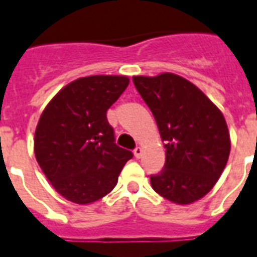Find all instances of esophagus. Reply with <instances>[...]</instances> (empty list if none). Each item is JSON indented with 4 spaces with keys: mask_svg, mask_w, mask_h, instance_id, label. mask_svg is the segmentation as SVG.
<instances>
[{
    "mask_svg": "<svg viewBox=\"0 0 257 257\" xmlns=\"http://www.w3.org/2000/svg\"><path fill=\"white\" fill-rule=\"evenodd\" d=\"M133 153H135V157H136V158H141V157H143V153H144L143 148L137 147V148H136V149H135V152H133Z\"/></svg>",
    "mask_w": 257,
    "mask_h": 257,
    "instance_id": "34e87169",
    "label": "esophagus"
}]
</instances>
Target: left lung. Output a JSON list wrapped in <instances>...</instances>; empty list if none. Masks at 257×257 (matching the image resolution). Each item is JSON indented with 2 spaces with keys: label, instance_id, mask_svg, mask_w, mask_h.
Listing matches in <instances>:
<instances>
[{
  "label": "left lung",
  "instance_id": "1",
  "mask_svg": "<svg viewBox=\"0 0 257 257\" xmlns=\"http://www.w3.org/2000/svg\"><path fill=\"white\" fill-rule=\"evenodd\" d=\"M136 88L150 108L165 147V166L150 177L152 187L177 204L199 201L215 186L231 150L224 116L187 79L162 72L133 76Z\"/></svg>",
  "mask_w": 257,
  "mask_h": 257
}]
</instances>
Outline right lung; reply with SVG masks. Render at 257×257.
<instances>
[{"label":"right lung","mask_w":257,"mask_h":257,"mask_svg":"<svg viewBox=\"0 0 257 257\" xmlns=\"http://www.w3.org/2000/svg\"><path fill=\"white\" fill-rule=\"evenodd\" d=\"M129 84L124 75L71 81L50 100L34 136L35 158L67 201L89 204L110 193L132 152L114 144L107 110Z\"/></svg>","instance_id":"right-lung-1"}]
</instances>
